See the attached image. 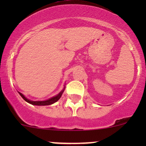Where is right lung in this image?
Instances as JSON below:
<instances>
[{"instance_id": "right-lung-1", "label": "right lung", "mask_w": 146, "mask_h": 146, "mask_svg": "<svg viewBox=\"0 0 146 146\" xmlns=\"http://www.w3.org/2000/svg\"><path fill=\"white\" fill-rule=\"evenodd\" d=\"M64 88H64V89L62 90L61 92L59 93V94H58L56 95V96H54L53 97V98L48 99L47 100H45V101H31V100H28L27 98H26L21 93H20V92H18L19 93V94L22 98H23V100H25L27 102H28V103L31 104L32 105H36V106H47V105H51V104H54L55 102H56L57 101H58V100H60V98H61L62 95L64 90Z\"/></svg>"}]
</instances>
